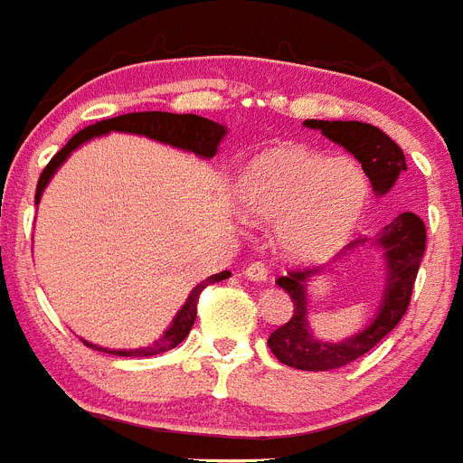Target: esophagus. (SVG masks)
Masks as SVG:
<instances>
[{
  "label": "esophagus",
  "instance_id": "34e87169",
  "mask_svg": "<svg viewBox=\"0 0 463 463\" xmlns=\"http://www.w3.org/2000/svg\"><path fill=\"white\" fill-rule=\"evenodd\" d=\"M243 273L255 282H261V280H267V278H269L267 264H261V261H250V264H245Z\"/></svg>",
  "mask_w": 463,
  "mask_h": 463
}]
</instances>
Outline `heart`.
I'll list each match as a JSON object with an SVG mask.
<instances>
[{
	"mask_svg": "<svg viewBox=\"0 0 463 463\" xmlns=\"http://www.w3.org/2000/svg\"><path fill=\"white\" fill-rule=\"evenodd\" d=\"M369 196V178L359 162L304 146L255 155L236 181L241 213L257 224H276L282 250L301 261L338 250L357 227Z\"/></svg>",
	"mask_w": 463,
	"mask_h": 463,
	"instance_id": "1",
	"label": "heart"
}]
</instances>
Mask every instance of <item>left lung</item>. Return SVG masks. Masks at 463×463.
Masks as SVG:
<instances>
[{
    "mask_svg": "<svg viewBox=\"0 0 463 463\" xmlns=\"http://www.w3.org/2000/svg\"><path fill=\"white\" fill-rule=\"evenodd\" d=\"M304 125L310 129H320L329 141L353 153L354 159H359L364 174L369 175L375 194H387L394 187L396 178L408 169L403 150L383 129L369 122L306 120ZM366 243L369 239H354L353 243H347L341 255H347V250H354ZM371 248L383 252L384 267H387L383 301L371 325L341 343L320 341L308 329L306 285L310 278L322 273V269H292L288 276L278 278L276 282L289 294L294 310L292 317L269 336V347L276 359L301 371L341 369L369 353L371 347L378 345L399 325L411 304L417 271L422 264L424 248H427V227L415 213H401L399 218L384 224L383 232L371 241Z\"/></svg>",
    "mask_w": 463,
    "mask_h": 463,
    "instance_id": "left-lung-1",
    "label": "left lung"
}]
</instances>
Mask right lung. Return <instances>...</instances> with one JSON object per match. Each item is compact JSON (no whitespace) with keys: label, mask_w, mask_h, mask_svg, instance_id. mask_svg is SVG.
I'll return each instance as SVG.
<instances>
[{"label":"right lung","mask_w":463,"mask_h":463,"mask_svg":"<svg viewBox=\"0 0 463 463\" xmlns=\"http://www.w3.org/2000/svg\"><path fill=\"white\" fill-rule=\"evenodd\" d=\"M109 132H129V134H141V137L155 138V141L169 143L174 148H183L190 150V153L199 155V157L211 159L213 155L218 153L220 141L227 134V127H222L220 122H213L208 118L202 116H192V113H165V110H143V113H125V116L118 118H109V120H101L97 125H90L85 129H80L79 134H73L69 138V143L64 146L55 157L51 159L46 165V169L41 171V178L36 183V203L41 199V192L46 190L48 181L52 178L60 165H62L64 159L73 153V150L83 146L85 141L94 137H101V134ZM232 273L222 271L215 273V276L206 278L203 282H199L194 289L187 297L185 306L178 310V315L174 317L169 329L165 331V336L159 338L157 343L148 347H138V350H106V347L92 345V343L83 341L85 345L94 347V350H104V353L110 354H120V357H153V354L166 353L171 347H175L183 338L190 334L192 325L196 320V304H199V294L203 292L206 285H213V282H220L224 278H229Z\"/></svg>","instance_id":"right-lung-1"}]
</instances>
